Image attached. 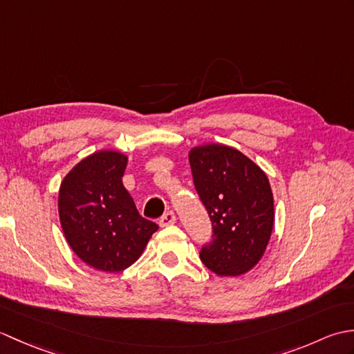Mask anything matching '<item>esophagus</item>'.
<instances>
[{
  "instance_id": "esophagus-1",
  "label": "esophagus",
  "mask_w": 354,
  "mask_h": 354,
  "mask_svg": "<svg viewBox=\"0 0 354 354\" xmlns=\"http://www.w3.org/2000/svg\"><path fill=\"white\" fill-rule=\"evenodd\" d=\"M175 222H176V216H175V213H173V212H167L160 219L161 227H167V225H171V223H175Z\"/></svg>"
}]
</instances>
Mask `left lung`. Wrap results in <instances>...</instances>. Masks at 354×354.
<instances>
[{
  "instance_id": "obj_1",
  "label": "left lung",
  "mask_w": 354,
  "mask_h": 354,
  "mask_svg": "<svg viewBox=\"0 0 354 354\" xmlns=\"http://www.w3.org/2000/svg\"><path fill=\"white\" fill-rule=\"evenodd\" d=\"M193 184L212 221L201 260L221 277L242 275L265 252L274 227L272 190L257 164L239 150L207 145L190 150Z\"/></svg>"
}]
</instances>
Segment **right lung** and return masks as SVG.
Returning a JSON list of instances; mask_svg holds the SVG:
<instances>
[{"mask_svg":"<svg viewBox=\"0 0 354 354\" xmlns=\"http://www.w3.org/2000/svg\"><path fill=\"white\" fill-rule=\"evenodd\" d=\"M127 158L102 150L74 167L59 190V217L66 242L86 265L120 272L138 260L158 230L140 216L123 185Z\"/></svg>","mask_w":354,"mask_h":354,"instance_id":"add662e5","label":"right lung"}]
</instances>
